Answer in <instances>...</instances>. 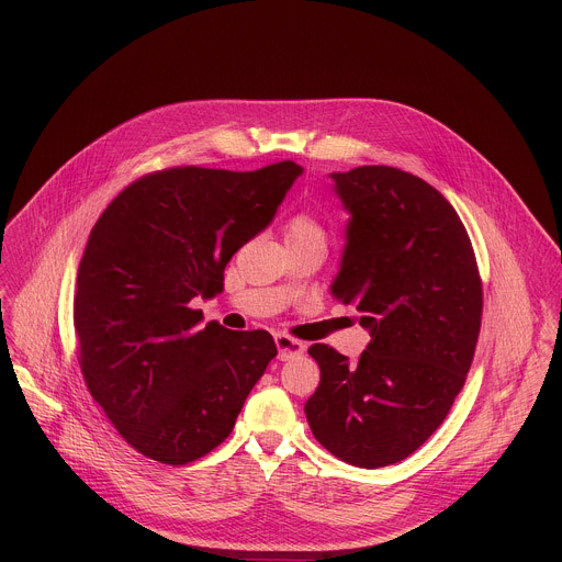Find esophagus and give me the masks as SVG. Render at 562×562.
I'll return each mask as SVG.
<instances>
[{
  "label": "esophagus",
  "instance_id": "1",
  "mask_svg": "<svg viewBox=\"0 0 562 562\" xmlns=\"http://www.w3.org/2000/svg\"><path fill=\"white\" fill-rule=\"evenodd\" d=\"M276 347H278L280 360H291V358H297L304 353V345L289 336H276Z\"/></svg>",
  "mask_w": 562,
  "mask_h": 562
}]
</instances>
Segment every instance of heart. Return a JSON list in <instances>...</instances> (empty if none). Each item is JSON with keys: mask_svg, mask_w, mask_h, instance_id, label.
I'll list each match as a JSON object with an SVG mask.
<instances>
[{"mask_svg": "<svg viewBox=\"0 0 562 562\" xmlns=\"http://www.w3.org/2000/svg\"><path fill=\"white\" fill-rule=\"evenodd\" d=\"M319 233L317 224L308 217V215H295L289 226H286V237H295V235H313Z\"/></svg>", "mask_w": 562, "mask_h": 562, "instance_id": "b5f03b06", "label": "heart"}]
</instances>
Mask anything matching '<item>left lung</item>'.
<instances>
[{
  "instance_id": "left-lung-1",
  "label": "left lung",
  "mask_w": 562,
  "mask_h": 562,
  "mask_svg": "<svg viewBox=\"0 0 562 562\" xmlns=\"http://www.w3.org/2000/svg\"><path fill=\"white\" fill-rule=\"evenodd\" d=\"M349 213L331 295L356 304L371 342L349 362L313 345L319 384L304 414L336 458L378 469L405 460L447 418L483 315L475 256L456 209L393 167L331 173Z\"/></svg>"
}]
</instances>
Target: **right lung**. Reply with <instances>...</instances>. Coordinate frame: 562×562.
Returning a JSON list of instances; mask_svg holds the SVG:
<instances>
[{"mask_svg": "<svg viewBox=\"0 0 562 562\" xmlns=\"http://www.w3.org/2000/svg\"><path fill=\"white\" fill-rule=\"evenodd\" d=\"M300 176L295 162L157 171L95 222L72 302L79 364L95 403L146 458L187 464L213 451L278 356L269 331L202 327L191 304L222 293L224 267L273 222Z\"/></svg>", "mask_w": 562, "mask_h": 562, "instance_id": "add662e5", "label": "right lung"}]
</instances>
